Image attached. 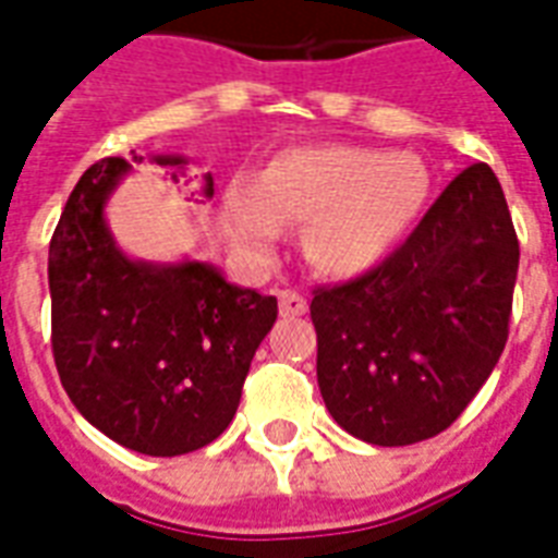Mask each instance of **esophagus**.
Segmentation results:
<instances>
[{
    "label": "esophagus",
    "instance_id": "1",
    "mask_svg": "<svg viewBox=\"0 0 558 558\" xmlns=\"http://www.w3.org/2000/svg\"><path fill=\"white\" fill-rule=\"evenodd\" d=\"M278 299H280V314L283 316H302L304 311H307V299L299 295V292L283 290Z\"/></svg>",
    "mask_w": 558,
    "mask_h": 558
}]
</instances>
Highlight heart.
Returning <instances> with one entry per match:
<instances>
[{
	"label": "heart",
	"instance_id": "heart-1",
	"mask_svg": "<svg viewBox=\"0 0 558 558\" xmlns=\"http://www.w3.org/2000/svg\"><path fill=\"white\" fill-rule=\"evenodd\" d=\"M430 196V172L412 155L364 146L280 151L254 187L232 184L223 223L232 242L266 254L280 227H302L307 263L328 278H359L383 266L407 239Z\"/></svg>",
	"mask_w": 558,
	"mask_h": 558
}]
</instances>
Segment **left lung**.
Here are the masks:
<instances>
[{"mask_svg":"<svg viewBox=\"0 0 558 558\" xmlns=\"http://www.w3.org/2000/svg\"><path fill=\"white\" fill-rule=\"evenodd\" d=\"M520 244L502 184L472 163L383 266L311 302L331 418L371 445L451 427L508 340Z\"/></svg>","mask_w":558,"mask_h":558,"instance_id":"obj_1","label":"left lung"}]
</instances>
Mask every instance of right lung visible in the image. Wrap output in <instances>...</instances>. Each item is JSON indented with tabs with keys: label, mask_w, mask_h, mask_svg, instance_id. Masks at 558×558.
Here are the masks:
<instances>
[{
	"label": "right lung",
	"mask_w": 558,
	"mask_h": 558,
	"mask_svg": "<svg viewBox=\"0 0 558 558\" xmlns=\"http://www.w3.org/2000/svg\"><path fill=\"white\" fill-rule=\"evenodd\" d=\"M134 155V163H140ZM179 182L182 155H155ZM131 172L104 158L80 175L50 242L53 359L80 415L113 442L175 457L230 427L278 299L196 259L146 263L116 244L104 206ZM211 172L203 196L211 199Z\"/></svg>",
	"instance_id": "obj_1"
}]
</instances>
